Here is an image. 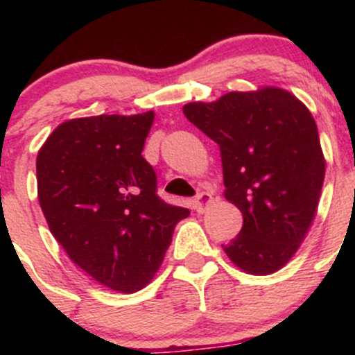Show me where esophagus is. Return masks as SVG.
<instances>
[{"instance_id": "obj_1", "label": "esophagus", "mask_w": 355, "mask_h": 355, "mask_svg": "<svg viewBox=\"0 0 355 355\" xmlns=\"http://www.w3.org/2000/svg\"><path fill=\"white\" fill-rule=\"evenodd\" d=\"M213 202H214V198L209 194V192H199V194L194 198V200H192L194 209L198 211V213H204V211H206Z\"/></svg>"}]
</instances>
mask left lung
Listing matches in <instances>:
<instances>
[{"label": "left lung", "mask_w": 355, "mask_h": 355, "mask_svg": "<svg viewBox=\"0 0 355 355\" xmlns=\"http://www.w3.org/2000/svg\"><path fill=\"white\" fill-rule=\"evenodd\" d=\"M184 114L220 146L225 198L244 218L221 247L247 273H275L302 244L320 202L324 156L313 114L278 87L189 103Z\"/></svg>", "instance_id": "8db88e82"}]
</instances>
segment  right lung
I'll use <instances>...</instances> for the list:
<instances>
[{
	"mask_svg": "<svg viewBox=\"0 0 355 355\" xmlns=\"http://www.w3.org/2000/svg\"><path fill=\"white\" fill-rule=\"evenodd\" d=\"M153 121V111L68 120L35 161L51 234L78 268L123 293L153 280L175 225L191 214L156 194V173L142 157Z\"/></svg>",
	"mask_w": 355,
	"mask_h": 355,
	"instance_id": "1",
	"label": "right lung"
}]
</instances>
